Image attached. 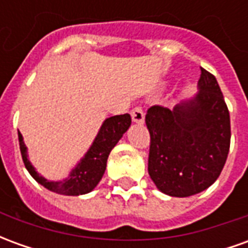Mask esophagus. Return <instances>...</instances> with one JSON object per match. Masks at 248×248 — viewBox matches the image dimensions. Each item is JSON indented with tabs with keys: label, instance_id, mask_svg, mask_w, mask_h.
<instances>
[{
	"label": "esophagus",
	"instance_id": "obj_1",
	"mask_svg": "<svg viewBox=\"0 0 248 248\" xmlns=\"http://www.w3.org/2000/svg\"><path fill=\"white\" fill-rule=\"evenodd\" d=\"M131 119H133V122L134 124H143L145 122V113H143V110L140 106H137V108H133V111H131Z\"/></svg>",
	"mask_w": 248,
	"mask_h": 248
}]
</instances>
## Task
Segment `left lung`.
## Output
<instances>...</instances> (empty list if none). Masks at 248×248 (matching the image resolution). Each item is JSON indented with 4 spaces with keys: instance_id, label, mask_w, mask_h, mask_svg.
I'll use <instances>...</instances> for the list:
<instances>
[{
    "instance_id": "1",
    "label": "left lung",
    "mask_w": 248,
    "mask_h": 248,
    "mask_svg": "<svg viewBox=\"0 0 248 248\" xmlns=\"http://www.w3.org/2000/svg\"><path fill=\"white\" fill-rule=\"evenodd\" d=\"M199 93L170 108L151 106L149 175L170 197H191L211 186L223 170L231 140L230 113L217 78L204 69Z\"/></svg>"
}]
</instances>
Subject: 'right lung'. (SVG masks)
Masks as SVG:
<instances>
[{
	"instance_id": "add662e5",
	"label": "right lung",
	"mask_w": 248,
	"mask_h": 248,
	"mask_svg": "<svg viewBox=\"0 0 248 248\" xmlns=\"http://www.w3.org/2000/svg\"><path fill=\"white\" fill-rule=\"evenodd\" d=\"M130 124H131L130 114L114 115L105 119L90 149L87 150L81 161L77 163V166L71 170L69 177L63 181H49L37 172L28 158V149L25 145L22 134L18 131L19 150H21L22 161L30 175L47 190L62 195H71V197L83 195L93 191L102 179L110 151L113 150L114 146L118 143L122 135L127 131Z\"/></svg>"
}]
</instances>
